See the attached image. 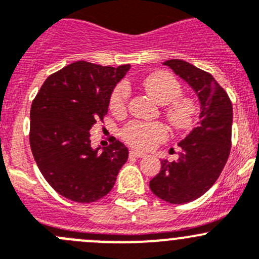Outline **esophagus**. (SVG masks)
Listing matches in <instances>:
<instances>
[{"mask_svg": "<svg viewBox=\"0 0 259 259\" xmlns=\"http://www.w3.org/2000/svg\"><path fill=\"white\" fill-rule=\"evenodd\" d=\"M145 156H146V154H144V152L135 151V150L130 151V157H145Z\"/></svg>", "mask_w": 259, "mask_h": 259, "instance_id": "34e87169", "label": "esophagus"}]
</instances>
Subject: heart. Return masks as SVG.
Listing matches in <instances>:
<instances>
[{"label":"heart","instance_id":"obj_1","mask_svg":"<svg viewBox=\"0 0 259 259\" xmlns=\"http://www.w3.org/2000/svg\"><path fill=\"white\" fill-rule=\"evenodd\" d=\"M142 88L159 104H168L165 115L176 130L191 127L197 115V104L192 98L181 97L182 85L171 73L159 71L147 76L142 81ZM130 100V88L125 83L115 86L110 95V110L119 115L127 110ZM120 136L132 147L150 150L168 137V130L160 122L131 120L120 131Z\"/></svg>","mask_w":259,"mask_h":259}]
</instances>
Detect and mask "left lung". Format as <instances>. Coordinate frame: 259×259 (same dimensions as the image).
Returning a JSON list of instances; mask_svg holds the SVG:
<instances>
[{"mask_svg": "<svg viewBox=\"0 0 259 259\" xmlns=\"http://www.w3.org/2000/svg\"><path fill=\"white\" fill-rule=\"evenodd\" d=\"M164 65L188 82L201 103L198 124L179 142V159L161 160L159 174L150 181L155 196L183 205L206 193L220 177L231 149L233 107L211 73L182 60L165 61Z\"/></svg>", "mask_w": 259, "mask_h": 259, "instance_id": "left-lung-1", "label": "left lung"}]
</instances>
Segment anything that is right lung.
Here are the masks:
<instances>
[{
    "mask_svg": "<svg viewBox=\"0 0 259 259\" xmlns=\"http://www.w3.org/2000/svg\"><path fill=\"white\" fill-rule=\"evenodd\" d=\"M130 70L77 61L52 73L33 100L30 147L46 181L61 196L90 203L107 196L128 149L114 137L93 149L90 128L103 120L114 86Z\"/></svg>",
    "mask_w": 259,
    "mask_h": 259,
    "instance_id": "1",
    "label": "right lung"
}]
</instances>
